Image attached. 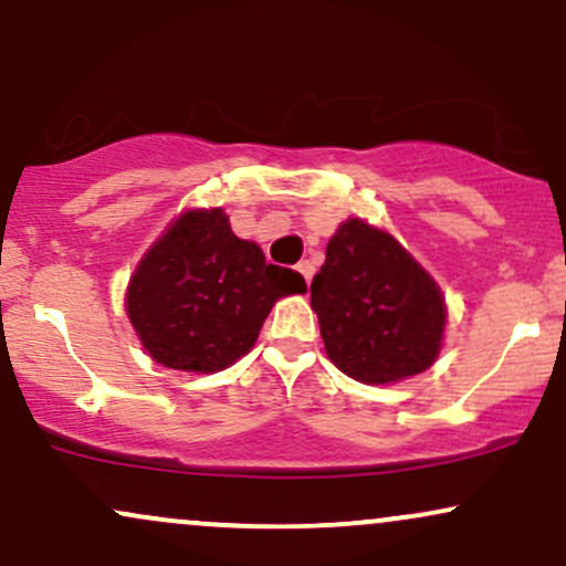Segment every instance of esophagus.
<instances>
[{"label":"esophagus","mask_w":566,"mask_h":566,"mask_svg":"<svg viewBox=\"0 0 566 566\" xmlns=\"http://www.w3.org/2000/svg\"><path fill=\"white\" fill-rule=\"evenodd\" d=\"M297 271H301L303 274V279L305 282L311 284V279H313V274H316V265H313V261H301L297 263Z\"/></svg>","instance_id":"34e87169"}]
</instances>
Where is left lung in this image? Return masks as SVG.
Instances as JSON below:
<instances>
[{
  "label": "left lung",
  "instance_id": "left-lung-1",
  "mask_svg": "<svg viewBox=\"0 0 566 566\" xmlns=\"http://www.w3.org/2000/svg\"><path fill=\"white\" fill-rule=\"evenodd\" d=\"M326 356L366 385L430 369L440 353L446 303L438 284L385 231L350 218L326 244L311 282Z\"/></svg>",
  "mask_w": 566,
  "mask_h": 566
}]
</instances>
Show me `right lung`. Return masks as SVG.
<instances>
[{
  "mask_svg": "<svg viewBox=\"0 0 566 566\" xmlns=\"http://www.w3.org/2000/svg\"><path fill=\"white\" fill-rule=\"evenodd\" d=\"M292 292H305V279L265 263L221 208L189 210L136 265L126 311L158 364L210 374L253 348L271 305Z\"/></svg>",
  "mask_w": 566,
  "mask_h": 566,
  "instance_id": "obj_1",
  "label": "right lung"
}]
</instances>
